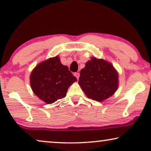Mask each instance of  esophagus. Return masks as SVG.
I'll return each instance as SVG.
<instances>
[{"label": "esophagus", "mask_w": 151, "mask_h": 151, "mask_svg": "<svg viewBox=\"0 0 151 151\" xmlns=\"http://www.w3.org/2000/svg\"><path fill=\"white\" fill-rule=\"evenodd\" d=\"M73 75H74V76H76V78L78 80V78H79V76H80V73H78V72H76V73H73Z\"/></svg>", "instance_id": "1"}]
</instances>
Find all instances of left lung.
<instances>
[{
    "label": "left lung",
    "instance_id": "left-lung-1",
    "mask_svg": "<svg viewBox=\"0 0 151 151\" xmlns=\"http://www.w3.org/2000/svg\"><path fill=\"white\" fill-rule=\"evenodd\" d=\"M78 84L88 98L102 102L117 91L118 73L112 64L93 57L80 71Z\"/></svg>",
    "mask_w": 151,
    "mask_h": 151
}]
</instances>
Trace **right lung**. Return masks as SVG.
Returning a JSON list of instances; mask_svg holds the SVG:
<instances>
[{"instance_id": "obj_1", "label": "right lung", "mask_w": 151, "mask_h": 151, "mask_svg": "<svg viewBox=\"0 0 151 151\" xmlns=\"http://www.w3.org/2000/svg\"><path fill=\"white\" fill-rule=\"evenodd\" d=\"M77 81L67 66L60 63L58 56L39 63L30 75L32 89L47 104L65 98L68 88Z\"/></svg>"}]
</instances>
